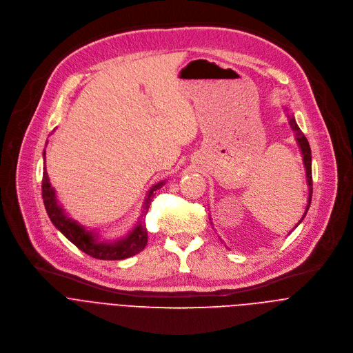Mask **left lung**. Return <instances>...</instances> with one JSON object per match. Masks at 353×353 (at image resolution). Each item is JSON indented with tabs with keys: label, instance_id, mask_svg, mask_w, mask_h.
I'll list each match as a JSON object with an SVG mask.
<instances>
[{
	"label": "left lung",
	"instance_id": "1",
	"mask_svg": "<svg viewBox=\"0 0 353 353\" xmlns=\"http://www.w3.org/2000/svg\"><path fill=\"white\" fill-rule=\"evenodd\" d=\"M285 112H286V116H288V120H289V125L290 128L293 130L294 132V138H296V142L300 148V152H301V157H303V163H305V169H306V179H307V185H309V199H307V207H306V212L303 214V216H301V219L299 221V223L305 219L309 208H310V203H312V194H313V179H312V149H310V145H309V141L307 138L305 137V134L300 131L293 114H289V109L285 108ZM297 223V225H299ZM297 228V226H294Z\"/></svg>",
	"mask_w": 353,
	"mask_h": 353
}]
</instances>
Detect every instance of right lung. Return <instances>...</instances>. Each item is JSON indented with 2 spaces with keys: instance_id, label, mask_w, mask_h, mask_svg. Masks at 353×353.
<instances>
[{
  "instance_id": "obj_1",
  "label": "right lung",
  "mask_w": 353,
  "mask_h": 353,
  "mask_svg": "<svg viewBox=\"0 0 353 353\" xmlns=\"http://www.w3.org/2000/svg\"><path fill=\"white\" fill-rule=\"evenodd\" d=\"M44 159V168H43V180H41V196L44 208L47 211V215L53 225L71 241L74 243L79 250H82L85 254L97 259V260H124L128 257H132L142 251L148 243V232L142 221H138L135 228L124 237L108 241V240H99V237L90 232L86 230L82 225L68 218L64 212V210L59 205V201L56 196V191L50 184L47 172H46V150L43 152ZM165 181H159L155 185L149 188L145 203L142 205V216L146 215L148 208L150 205V201L155 196V191L162 188Z\"/></svg>"
}]
</instances>
